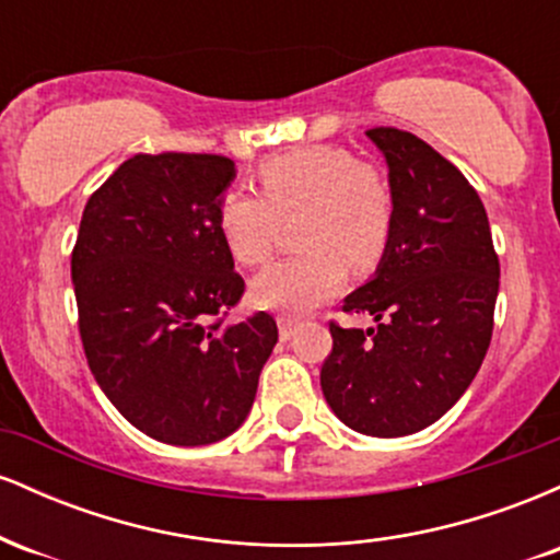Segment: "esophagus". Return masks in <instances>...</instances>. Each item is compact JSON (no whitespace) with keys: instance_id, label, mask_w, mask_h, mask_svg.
<instances>
[{"instance_id":"esophagus-1","label":"esophagus","mask_w":560,"mask_h":560,"mask_svg":"<svg viewBox=\"0 0 560 560\" xmlns=\"http://www.w3.org/2000/svg\"><path fill=\"white\" fill-rule=\"evenodd\" d=\"M294 331H298V320L289 318V316H281L279 318V337L284 339V342H289V339L294 337Z\"/></svg>"}]
</instances>
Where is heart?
I'll list each match as a JSON object with an SVG mask.
<instances>
[{
    "label": "heart",
    "instance_id": "1",
    "mask_svg": "<svg viewBox=\"0 0 560 560\" xmlns=\"http://www.w3.org/2000/svg\"><path fill=\"white\" fill-rule=\"evenodd\" d=\"M260 195L226 189L218 199V234L242 266L273 253L281 221H292V258L262 268L249 298L268 311L305 313L342 287L347 262L376 266L395 229V195L374 165L337 144H305L262 160Z\"/></svg>",
    "mask_w": 560,
    "mask_h": 560
}]
</instances>
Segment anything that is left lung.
I'll return each mask as SVG.
<instances>
[{
  "mask_svg": "<svg viewBox=\"0 0 560 560\" xmlns=\"http://www.w3.org/2000/svg\"><path fill=\"white\" fill-rule=\"evenodd\" d=\"M387 158L395 229L374 279L342 311L371 329L329 324L320 389L337 419L369 436L432 427L477 376L492 339L500 262L466 176L400 128L365 131Z\"/></svg>",
  "mask_w": 560,
  "mask_h": 560,
  "instance_id": "1",
  "label": "left lung"
}]
</instances>
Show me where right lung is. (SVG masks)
I'll use <instances>...</instances> for the list:
<instances>
[{
    "instance_id": "1",
    "label": "right lung",
    "mask_w": 560,
    "mask_h": 560,
    "mask_svg": "<svg viewBox=\"0 0 560 560\" xmlns=\"http://www.w3.org/2000/svg\"><path fill=\"white\" fill-rule=\"evenodd\" d=\"M234 173L223 155H133L89 197L70 258L96 384L128 423L168 445L236 432L279 342L262 311L223 324L244 294L215 223Z\"/></svg>"
}]
</instances>
